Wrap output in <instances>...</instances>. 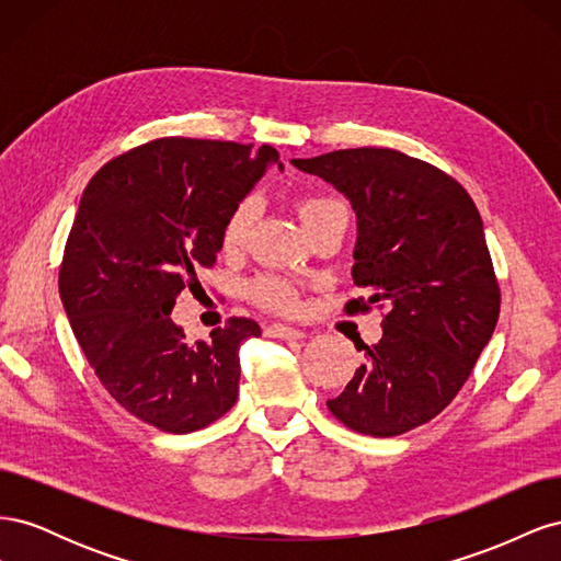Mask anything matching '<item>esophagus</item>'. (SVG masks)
I'll use <instances>...</instances> for the list:
<instances>
[{"label":"esophagus","instance_id":"esophagus-1","mask_svg":"<svg viewBox=\"0 0 561 561\" xmlns=\"http://www.w3.org/2000/svg\"><path fill=\"white\" fill-rule=\"evenodd\" d=\"M266 334L274 336V339H301L304 336L301 330L290 328V325H268Z\"/></svg>","mask_w":561,"mask_h":561}]
</instances>
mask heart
Returning <instances> with one entry per match:
<instances>
[{
    "instance_id": "obj_1",
    "label": "heart",
    "mask_w": 561,
    "mask_h": 561,
    "mask_svg": "<svg viewBox=\"0 0 561 561\" xmlns=\"http://www.w3.org/2000/svg\"><path fill=\"white\" fill-rule=\"evenodd\" d=\"M297 210L301 222L307 225V229L313 233L318 227L328 225L334 217H348V208L342 201L334 196H322V194H311V196H301L297 201ZM254 215H257V203H254L252 196L241 198L236 206L227 213L225 222H222V248L233 252L241 250L248 241L250 229L254 225ZM250 297L260 304L264 309L278 311V313H290L297 307V293L293 290L290 283H285L274 276H260L254 278L248 285Z\"/></svg>"
}]
</instances>
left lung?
<instances>
[{
	"label": "left lung",
	"mask_w": 561,
	"mask_h": 561,
	"mask_svg": "<svg viewBox=\"0 0 561 561\" xmlns=\"http://www.w3.org/2000/svg\"><path fill=\"white\" fill-rule=\"evenodd\" d=\"M332 182L358 217L348 316L377 304L383 336L365 348L330 412L355 433L393 437L423 426L456 398L494 334L501 287L470 194L439 168L388 147L295 159ZM355 344V348H360Z\"/></svg>",
	"instance_id": "8db88e82"
}]
</instances>
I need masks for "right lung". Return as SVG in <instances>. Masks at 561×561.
Here are the masks:
<instances>
[{
  "instance_id": "right-lung-1",
  "label": "right lung",
  "mask_w": 561,
  "mask_h": 561,
  "mask_svg": "<svg viewBox=\"0 0 561 561\" xmlns=\"http://www.w3.org/2000/svg\"><path fill=\"white\" fill-rule=\"evenodd\" d=\"M159 138L107 161L79 201L60 264V299L95 377L124 410L163 433H192L239 398V348L262 330L229 318L190 344L178 295L222 250V222L278 151Z\"/></svg>"
}]
</instances>
